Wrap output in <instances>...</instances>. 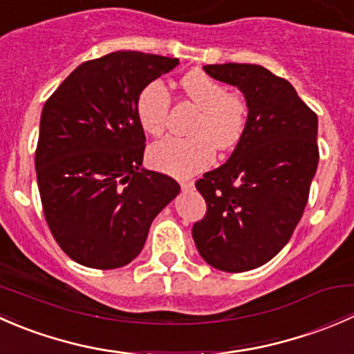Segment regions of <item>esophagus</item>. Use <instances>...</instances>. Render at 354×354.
<instances>
[{"label": "esophagus", "mask_w": 354, "mask_h": 354, "mask_svg": "<svg viewBox=\"0 0 354 354\" xmlns=\"http://www.w3.org/2000/svg\"><path fill=\"white\" fill-rule=\"evenodd\" d=\"M181 190H192L195 187L194 181H181Z\"/></svg>", "instance_id": "34e87169"}]
</instances>
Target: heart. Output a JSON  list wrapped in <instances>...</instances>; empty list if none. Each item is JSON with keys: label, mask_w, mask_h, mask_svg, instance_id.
Masks as SVG:
<instances>
[{"label": "heart", "mask_w": 354, "mask_h": 354, "mask_svg": "<svg viewBox=\"0 0 354 354\" xmlns=\"http://www.w3.org/2000/svg\"><path fill=\"white\" fill-rule=\"evenodd\" d=\"M187 97L200 108L190 138L166 137L149 149V162L157 171L178 178H188L207 169L216 160V145L223 151L233 149L245 135L248 108L240 95L230 94L226 85L203 71H190L181 78ZM171 95L160 80L145 85L135 102V113L142 130L160 135L166 128Z\"/></svg>", "instance_id": "1"}]
</instances>
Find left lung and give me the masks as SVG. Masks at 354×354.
<instances>
[{
    "label": "left lung",
    "mask_w": 354,
    "mask_h": 354,
    "mask_svg": "<svg viewBox=\"0 0 354 354\" xmlns=\"http://www.w3.org/2000/svg\"><path fill=\"white\" fill-rule=\"evenodd\" d=\"M203 70L240 88L248 123L230 159L195 183L207 214L192 236L209 266L245 272L274 259L301 219L319 164V120L267 68L226 63Z\"/></svg>",
    "instance_id": "obj_1"
}]
</instances>
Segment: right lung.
I'll use <instances>...</instances> for the list:
<instances>
[{"instance_id": "add662e5", "label": "right lung", "mask_w": 354, "mask_h": 354, "mask_svg": "<svg viewBox=\"0 0 354 354\" xmlns=\"http://www.w3.org/2000/svg\"><path fill=\"white\" fill-rule=\"evenodd\" d=\"M178 58L116 51L82 63L46 101L35 171L42 209L63 252L91 269H118L144 248L180 185L142 166L145 133L135 113L149 82Z\"/></svg>"}]
</instances>
